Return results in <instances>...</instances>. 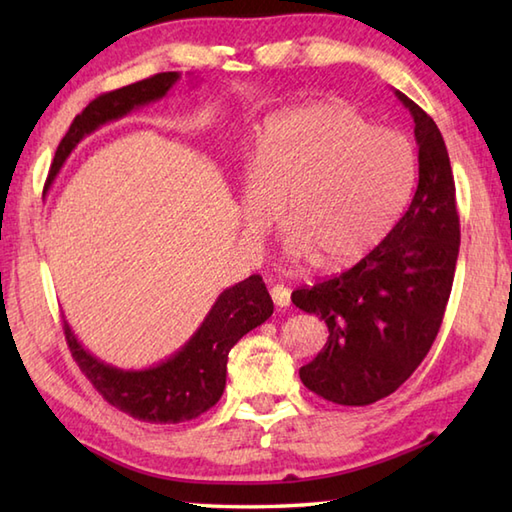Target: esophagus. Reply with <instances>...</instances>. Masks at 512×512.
<instances>
[{
  "mask_svg": "<svg viewBox=\"0 0 512 512\" xmlns=\"http://www.w3.org/2000/svg\"><path fill=\"white\" fill-rule=\"evenodd\" d=\"M270 297H273L275 306H279V308H286V306H290V290H288L286 286L277 284V286L270 288Z\"/></svg>",
  "mask_w": 512,
  "mask_h": 512,
  "instance_id": "34e87169",
  "label": "esophagus"
}]
</instances>
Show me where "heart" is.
<instances>
[{"label": "heart", "mask_w": 512, "mask_h": 512, "mask_svg": "<svg viewBox=\"0 0 512 512\" xmlns=\"http://www.w3.org/2000/svg\"><path fill=\"white\" fill-rule=\"evenodd\" d=\"M416 182L405 134L374 127L345 103H314L266 118L248 160L244 220L290 228L286 253L321 270L361 262L396 226Z\"/></svg>", "instance_id": "b5f03b06"}]
</instances>
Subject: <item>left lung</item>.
Returning a JSON list of instances; mask_svg holds the SVG:
<instances>
[{
	"label": "left lung",
	"instance_id": "left-lung-1",
	"mask_svg": "<svg viewBox=\"0 0 512 512\" xmlns=\"http://www.w3.org/2000/svg\"><path fill=\"white\" fill-rule=\"evenodd\" d=\"M418 143V187L405 215L354 268L292 303L328 325V343L299 369L301 383L321 398L363 407L385 398L416 372L431 350L451 295L460 253L455 182L438 125L396 90Z\"/></svg>",
	"mask_w": 512,
	"mask_h": 512
}]
</instances>
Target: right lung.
<instances>
[{
    "mask_svg": "<svg viewBox=\"0 0 512 512\" xmlns=\"http://www.w3.org/2000/svg\"><path fill=\"white\" fill-rule=\"evenodd\" d=\"M178 79V72H160L94 99L74 118L68 134L59 143L48 184L57 178L63 162L85 136L138 107L165 99ZM270 314H273V299L266 284L259 275H250L215 299L200 328L176 354L145 369H121L103 363L101 358L85 350L68 321H63V332L81 372L112 407L143 422L176 424L198 418L222 398L228 352Z\"/></svg>",
    "mask_w": 512,
    "mask_h": 512,
    "instance_id": "obj_1",
    "label": "right lung"
}]
</instances>
